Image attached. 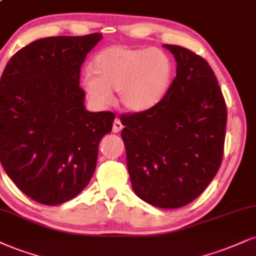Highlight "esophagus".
Segmentation results:
<instances>
[{
  "label": "esophagus",
  "instance_id": "34e87169",
  "mask_svg": "<svg viewBox=\"0 0 256 256\" xmlns=\"http://www.w3.org/2000/svg\"><path fill=\"white\" fill-rule=\"evenodd\" d=\"M122 122H120V120L116 118L114 122H113L112 130H113V132H114V134H116V132L122 131Z\"/></svg>",
  "mask_w": 256,
  "mask_h": 256
}]
</instances>
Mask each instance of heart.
Listing matches in <instances>:
<instances>
[{
    "label": "heart",
    "instance_id": "1",
    "mask_svg": "<svg viewBox=\"0 0 256 256\" xmlns=\"http://www.w3.org/2000/svg\"><path fill=\"white\" fill-rule=\"evenodd\" d=\"M173 78V63L158 48L110 46L100 51L92 62V74L83 78L86 94L96 106L112 102V90L128 112L152 108L167 94Z\"/></svg>",
    "mask_w": 256,
    "mask_h": 256
}]
</instances>
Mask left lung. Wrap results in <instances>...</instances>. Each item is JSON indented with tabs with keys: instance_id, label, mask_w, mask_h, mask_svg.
<instances>
[{
	"instance_id": "8db88e82",
	"label": "left lung",
	"mask_w": 256,
	"mask_h": 256,
	"mask_svg": "<svg viewBox=\"0 0 256 256\" xmlns=\"http://www.w3.org/2000/svg\"><path fill=\"white\" fill-rule=\"evenodd\" d=\"M176 76L152 108L120 116L134 193L154 206L178 208L204 192L220 167L226 104L214 70L199 54L163 45Z\"/></svg>"
}]
</instances>
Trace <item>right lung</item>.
Wrapping results in <instances>:
<instances>
[{
    "label": "right lung",
    "instance_id": "1",
    "mask_svg": "<svg viewBox=\"0 0 256 256\" xmlns=\"http://www.w3.org/2000/svg\"><path fill=\"white\" fill-rule=\"evenodd\" d=\"M100 33L48 36L9 60L0 78V161L18 188L44 205L72 199L96 167L112 112H88L80 72Z\"/></svg>",
    "mask_w": 256,
    "mask_h": 256
}]
</instances>
